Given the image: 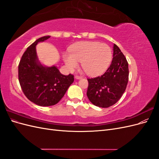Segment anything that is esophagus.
Here are the masks:
<instances>
[{
	"label": "esophagus",
	"mask_w": 159,
	"mask_h": 159,
	"mask_svg": "<svg viewBox=\"0 0 159 159\" xmlns=\"http://www.w3.org/2000/svg\"><path fill=\"white\" fill-rule=\"evenodd\" d=\"M75 78L76 80H80V79L82 78V77L80 76V75H75Z\"/></svg>",
	"instance_id": "1"
}]
</instances>
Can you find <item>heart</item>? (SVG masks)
<instances>
[{"label":"heart","instance_id":"heart-1","mask_svg":"<svg viewBox=\"0 0 159 159\" xmlns=\"http://www.w3.org/2000/svg\"><path fill=\"white\" fill-rule=\"evenodd\" d=\"M70 54H64L63 59L70 71L78 68V61L88 75H95L107 69L112 60V51L105 44L98 42H83L72 46Z\"/></svg>","mask_w":159,"mask_h":159}]
</instances>
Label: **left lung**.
Segmentation results:
<instances>
[{"label": "left lung", "mask_w": 159, "mask_h": 159, "mask_svg": "<svg viewBox=\"0 0 159 159\" xmlns=\"http://www.w3.org/2000/svg\"><path fill=\"white\" fill-rule=\"evenodd\" d=\"M113 56L111 64L102 75L88 79V98L99 107L106 108L116 103L125 91L128 83V62L115 44Z\"/></svg>", "instance_id": "left-lung-1"}]
</instances>
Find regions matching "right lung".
Wrapping results in <instances>:
<instances>
[{"instance_id":"obj_1","label":"right lung","mask_w":159,"mask_h":159,"mask_svg":"<svg viewBox=\"0 0 159 159\" xmlns=\"http://www.w3.org/2000/svg\"><path fill=\"white\" fill-rule=\"evenodd\" d=\"M50 36L38 38L24 53L18 66V80L23 93L30 102L43 107L58 103L71 84L74 75L61 74L55 66H43L38 60L36 46Z\"/></svg>"}]
</instances>
